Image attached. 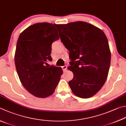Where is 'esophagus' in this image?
Wrapping results in <instances>:
<instances>
[{
  "instance_id": "1",
  "label": "esophagus",
  "mask_w": 126,
  "mask_h": 126,
  "mask_svg": "<svg viewBox=\"0 0 126 126\" xmlns=\"http://www.w3.org/2000/svg\"><path fill=\"white\" fill-rule=\"evenodd\" d=\"M62 68L63 71H65L66 70H67V66H62Z\"/></svg>"
}]
</instances>
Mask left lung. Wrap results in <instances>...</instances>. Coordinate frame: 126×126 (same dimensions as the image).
Returning a JSON list of instances; mask_svg holds the SVG:
<instances>
[{
    "mask_svg": "<svg viewBox=\"0 0 126 126\" xmlns=\"http://www.w3.org/2000/svg\"><path fill=\"white\" fill-rule=\"evenodd\" d=\"M55 27L61 41L69 50L71 61L68 69L73 74L69 86L76 96L91 98L100 91L108 76L111 52L106 35L83 21Z\"/></svg>",
    "mask_w": 126,
    "mask_h": 126,
    "instance_id": "obj_1",
    "label": "left lung"
}]
</instances>
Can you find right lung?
Wrapping results in <instances>:
<instances>
[{
	"label": "right lung",
	"mask_w": 126,
	"mask_h": 126,
	"mask_svg": "<svg viewBox=\"0 0 126 126\" xmlns=\"http://www.w3.org/2000/svg\"><path fill=\"white\" fill-rule=\"evenodd\" d=\"M59 39L55 25L47 22L30 26L20 34L16 45L15 63L21 83L38 98L54 93L60 81L63 70L47 66L51 61V44Z\"/></svg>",
	"instance_id": "add662e5"
}]
</instances>
